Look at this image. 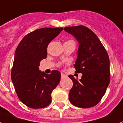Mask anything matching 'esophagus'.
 <instances>
[{
  "label": "esophagus",
  "instance_id": "esophagus-1",
  "mask_svg": "<svg viewBox=\"0 0 123 123\" xmlns=\"http://www.w3.org/2000/svg\"><path fill=\"white\" fill-rule=\"evenodd\" d=\"M61 78H64L66 77L67 76L66 75V74H64V73H61Z\"/></svg>",
  "mask_w": 123,
  "mask_h": 123
}]
</instances>
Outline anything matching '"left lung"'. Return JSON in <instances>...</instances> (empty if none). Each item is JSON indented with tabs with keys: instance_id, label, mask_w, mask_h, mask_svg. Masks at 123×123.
<instances>
[{
	"instance_id": "left-lung-1",
	"label": "left lung",
	"mask_w": 123,
	"mask_h": 123,
	"mask_svg": "<svg viewBox=\"0 0 123 123\" xmlns=\"http://www.w3.org/2000/svg\"><path fill=\"white\" fill-rule=\"evenodd\" d=\"M64 30L76 38L79 43L76 72L82 73L80 81H73L69 91L71 103L80 108L96 105L104 95L110 82V61L106 50L93 31L83 25L68 26Z\"/></svg>"
}]
</instances>
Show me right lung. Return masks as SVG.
<instances>
[{"mask_svg":"<svg viewBox=\"0 0 123 123\" xmlns=\"http://www.w3.org/2000/svg\"><path fill=\"white\" fill-rule=\"evenodd\" d=\"M62 28H43L31 31L19 43L15 52L11 80L19 99L26 106L41 109L51 103V93L61 80V73L50 74L39 70L40 62L47 56V46Z\"/></svg>","mask_w":123,"mask_h":123,"instance_id":"obj_1","label":"right lung"}]
</instances>
